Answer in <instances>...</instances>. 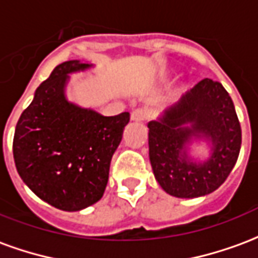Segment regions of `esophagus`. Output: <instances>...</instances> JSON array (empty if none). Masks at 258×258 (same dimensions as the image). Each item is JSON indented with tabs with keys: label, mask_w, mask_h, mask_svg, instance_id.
I'll list each match as a JSON object with an SVG mask.
<instances>
[{
	"label": "esophagus",
	"mask_w": 258,
	"mask_h": 258,
	"mask_svg": "<svg viewBox=\"0 0 258 258\" xmlns=\"http://www.w3.org/2000/svg\"><path fill=\"white\" fill-rule=\"evenodd\" d=\"M151 116V110L148 107H138L131 112V120L133 121H145Z\"/></svg>",
	"instance_id": "esophagus-1"
}]
</instances>
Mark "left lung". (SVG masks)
<instances>
[{
    "mask_svg": "<svg viewBox=\"0 0 258 258\" xmlns=\"http://www.w3.org/2000/svg\"><path fill=\"white\" fill-rule=\"evenodd\" d=\"M149 159L157 182L177 198H199L220 188L238 160L242 130L235 106L221 83L203 79L182 99L149 121ZM192 136L213 142V153L205 163L186 159Z\"/></svg>",
    "mask_w": 258,
    "mask_h": 258,
    "instance_id": "left-lung-1",
    "label": "left lung"
}]
</instances>
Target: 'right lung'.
I'll return each mask as SVG.
<instances>
[{"instance_id": "right-lung-1", "label": "right lung", "mask_w": 258, "mask_h": 258, "mask_svg": "<svg viewBox=\"0 0 258 258\" xmlns=\"http://www.w3.org/2000/svg\"><path fill=\"white\" fill-rule=\"evenodd\" d=\"M90 68L58 64L20 114L14 137L16 170L34 194L59 210L77 211L101 199L130 113L101 116L64 98L68 74Z\"/></svg>"}]
</instances>
